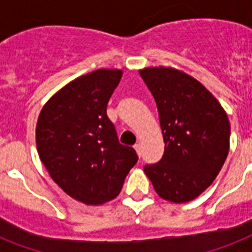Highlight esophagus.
Returning <instances> with one entry per match:
<instances>
[{"instance_id":"1","label":"esophagus","mask_w":252,"mask_h":252,"mask_svg":"<svg viewBox=\"0 0 252 252\" xmlns=\"http://www.w3.org/2000/svg\"><path fill=\"white\" fill-rule=\"evenodd\" d=\"M133 147H134V150L137 151V154H140V149H141V145H140V144H136V145H134V146H133Z\"/></svg>"}]
</instances>
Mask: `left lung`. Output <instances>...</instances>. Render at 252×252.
I'll return each mask as SVG.
<instances>
[{"mask_svg": "<svg viewBox=\"0 0 252 252\" xmlns=\"http://www.w3.org/2000/svg\"><path fill=\"white\" fill-rule=\"evenodd\" d=\"M141 77L159 112L164 154L145 165L155 191L172 203L195 199L214 183L229 153L230 123L214 94L173 67H146Z\"/></svg>", "mask_w": 252, "mask_h": 252, "instance_id": "left-lung-1", "label": "left lung"}]
</instances>
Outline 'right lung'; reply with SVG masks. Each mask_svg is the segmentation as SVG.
Here are the masks:
<instances>
[{
    "label": "right lung",
    "mask_w": 252,
    "mask_h": 252,
    "mask_svg": "<svg viewBox=\"0 0 252 252\" xmlns=\"http://www.w3.org/2000/svg\"><path fill=\"white\" fill-rule=\"evenodd\" d=\"M123 71L99 68L69 81L41 108L36 146L57 185L73 199L97 206L119 195L138 158L119 144L107 118L108 99Z\"/></svg>",
    "instance_id": "1"
}]
</instances>
